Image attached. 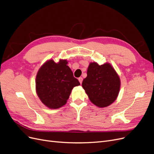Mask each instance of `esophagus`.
Masks as SVG:
<instances>
[{
  "instance_id": "obj_1",
  "label": "esophagus",
  "mask_w": 154,
  "mask_h": 154,
  "mask_svg": "<svg viewBox=\"0 0 154 154\" xmlns=\"http://www.w3.org/2000/svg\"><path fill=\"white\" fill-rule=\"evenodd\" d=\"M78 80H79V82H80L81 84H82V80H83V79H82V77H79V78L78 79Z\"/></svg>"
}]
</instances>
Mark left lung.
<instances>
[{
  "label": "left lung",
  "instance_id": "left-lung-1",
  "mask_svg": "<svg viewBox=\"0 0 154 154\" xmlns=\"http://www.w3.org/2000/svg\"><path fill=\"white\" fill-rule=\"evenodd\" d=\"M120 84V79L110 63L99 65L93 62L89 64L82 86L94 105L106 107L116 100Z\"/></svg>",
  "mask_w": 154,
  "mask_h": 154
}]
</instances>
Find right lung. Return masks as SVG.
Returning a JSON list of instances; mask_svg holds the SVG:
<instances>
[{"instance_id": "add662e5", "label": "right lung", "mask_w": 154, "mask_h": 154, "mask_svg": "<svg viewBox=\"0 0 154 154\" xmlns=\"http://www.w3.org/2000/svg\"><path fill=\"white\" fill-rule=\"evenodd\" d=\"M67 64L66 59H59L58 63L49 59L37 73V95L44 105L52 109L65 105L72 89L80 85Z\"/></svg>"}]
</instances>
